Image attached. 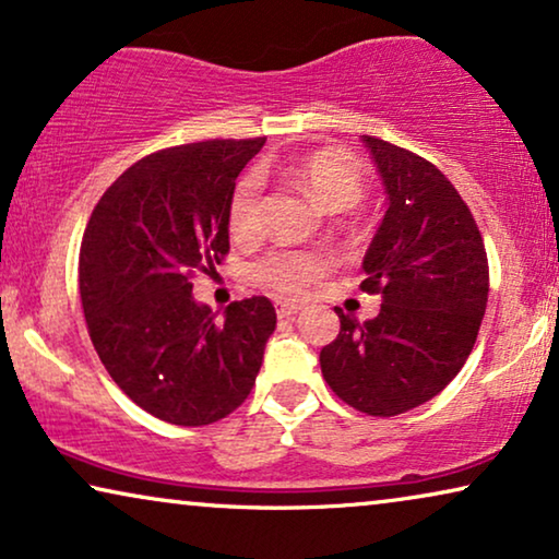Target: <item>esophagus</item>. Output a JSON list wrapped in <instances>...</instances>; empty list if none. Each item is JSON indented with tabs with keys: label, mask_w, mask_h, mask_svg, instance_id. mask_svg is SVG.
I'll list each match as a JSON object with an SVG mask.
<instances>
[{
	"label": "esophagus",
	"mask_w": 559,
	"mask_h": 559,
	"mask_svg": "<svg viewBox=\"0 0 559 559\" xmlns=\"http://www.w3.org/2000/svg\"><path fill=\"white\" fill-rule=\"evenodd\" d=\"M300 310H302V305H297V302H289V300L277 302V316L280 318H295Z\"/></svg>",
	"instance_id": "1"
}]
</instances>
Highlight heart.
<instances>
[{"mask_svg":"<svg viewBox=\"0 0 559 559\" xmlns=\"http://www.w3.org/2000/svg\"><path fill=\"white\" fill-rule=\"evenodd\" d=\"M289 175L325 211H348L361 201L364 175L343 152L318 150L289 163ZM228 228L239 241L257 239L262 231V178L243 175L228 201ZM328 257L316 249H272L251 266L257 285L277 295H295L328 270Z\"/></svg>","mask_w":559,"mask_h":559,"instance_id":"heart-1","label":"heart"}]
</instances>
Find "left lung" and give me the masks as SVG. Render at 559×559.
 Listing matches in <instances>:
<instances>
[{"label":"left lung","instance_id":"obj_1","mask_svg":"<svg viewBox=\"0 0 559 559\" xmlns=\"http://www.w3.org/2000/svg\"><path fill=\"white\" fill-rule=\"evenodd\" d=\"M386 193L366 249L361 289L381 295L377 318H341L320 350L323 379L343 402L394 417L440 394L463 369L488 302V259L471 209L415 152L364 136Z\"/></svg>","mask_w":559,"mask_h":559}]
</instances>
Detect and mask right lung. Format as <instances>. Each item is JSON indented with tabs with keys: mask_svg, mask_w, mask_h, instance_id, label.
Masks as SVG:
<instances>
[{
	"mask_svg": "<svg viewBox=\"0 0 559 559\" xmlns=\"http://www.w3.org/2000/svg\"><path fill=\"white\" fill-rule=\"evenodd\" d=\"M262 147L264 136L155 152L106 190L83 234L79 287L91 343L121 392L170 425L231 415L277 325L266 297L231 302L218 318L190 282L228 251V201Z\"/></svg>",
	"mask_w": 559,
	"mask_h": 559,
	"instance_id": "right-lung-1",
	"label": "right lung"
}]
</instances>
